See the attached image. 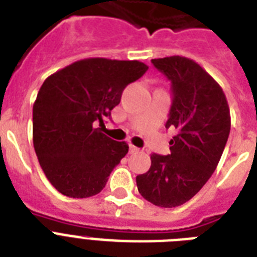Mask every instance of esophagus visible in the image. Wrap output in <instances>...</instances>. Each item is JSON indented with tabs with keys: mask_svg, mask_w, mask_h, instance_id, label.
<instances>
[{
	"mask_svg": "<svg viewBox=\"0 0 257 257\" xmlns=\"http://www.w3.org/2000/svg\"><path fill=\"white\" fill-rule=\"evenodd\" d=\"M140 151V149L137 148V147H135V145H129V152L131 153H137Z\"/></svg>",
	"mask_w": 257,
	"mask_h": 257,
	"instance_id": "1",
	"label": "esophagus"
}]
</instances>
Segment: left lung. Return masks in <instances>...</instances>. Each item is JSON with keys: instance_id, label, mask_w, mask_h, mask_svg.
I'll use <instances>...</instances> for the list:
<instances>
[{"instance_id": "left-lung-1", "label": "left lung", "mask_w": 257, "mask_h": 257, "mask_svg": "<svg viewBox=\"0 0 257 257\" xmlns=\"http://www.w3.org/2000/svg\"><path fill=\"white\" fill-rule=\"evenodd\" d=\"M171 81L172 105L165 128L177 129L171 155H151V168L136 177L149 203L173 208L191 200L219 164L231 131L223 89L193 60L172 56L152 60Z\"/></svg>"}]
</instances>
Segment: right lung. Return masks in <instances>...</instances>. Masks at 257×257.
Segmentation results:
<instances>
[{
	"instance_id": "add662e5",
	"label": "right lung",
	"mask_w": 257,
	"mask_h": 257,
	"mask_svg": "<svg viewBox=\"0 0 257 257\" xmlns=\"http://www.w3.org/2000/svg\"><path fill=\"white\" fill-rule=\"evenodd\" d=\"M148 70L140 61L86 58L46 78L33 105V144L50 184L68 197L100 193L128 144L97 124L120 104L125 86Z\"/></svg>"
}]
</instances>
